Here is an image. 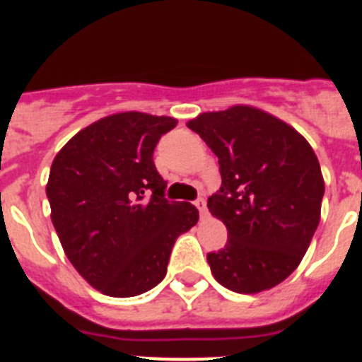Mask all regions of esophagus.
I'll return each instance as SVG.
<instances>
[{
	"instance_id": "esophagus-1",
	"label": "esophagus",
	"mask_w": 362,
	"mask_h": 362,
	"mask_svg": "<svg viewBox=\"0 0 362 362\" xmlns=\"http://www.w3.org/2000/svg\"><path fill=\"white\" fill-rule=\"evenodd\" d=\"M196 206H197V210H199V216L201 217L209 216V209H206V201H204L203 197L196 201Z\"/></svg>"
}]
</instances>
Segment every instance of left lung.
<instances>
[{
    "mask_svg": "<svg viewBox=\"0 0 362 362\" xmlns=\"http://www.w3.org/2000/svg\"><path fill=\"white\" fill-rule=\"evenodd\" d=\"M187 127L219 159L209 210L228 241L206 255L212 276L238 293L274 288L299 267L321 219L317 156L293 127L250 105L203 112Z\"/></svg>",
    "mask_w": 362,
    "mask_h": 362,
    "instance_id": "obj_1",
    "label": "left lung"
}]
</instances>
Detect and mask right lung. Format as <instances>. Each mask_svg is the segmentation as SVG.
Returning <instances> with one entry per match:
<instances>
[{
    "mask_svg": "<svg viewBox=\"0 0 362 362\" xmlns=\"http://www.w3.org/2000/svg\"><path fill=\"white\" fill-rule=\"evenodd\" d=\"M175 124L145 112L110 114L79 130L50 166L47 197L57 238L79 276L105 296L158 286L175 239L197 225L194 204L163 197L166 181L152 159Z\"/></svg>",
    "mask_w": 362,
    "mask_h": 362,
    "instance_id": "add662e5",
    "label": "right lung"
}]
</instances>
